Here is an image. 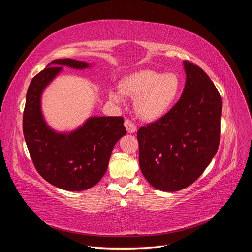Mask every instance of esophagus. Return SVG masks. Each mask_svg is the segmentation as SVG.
Masks as SVG:
<instances>
[{
    "mask_svg": "<svg viewBox=\"0 0 252 252\" xmlns=\"http://www.w3.org/2000/svg\"><path fill=\"white\" fill-rule=\"evenodd\" d=\"M124 125H125V127H126V130H127L129 133H133V132L136 131V126H135V124L133 123V122H132L131 120L126 119Z\"/></svg>",
    "mask_w": 252,
    "mask_h": 252,
    "instance_id": "esophagus-1",
    "label": "esophagus"
}]
</instances>
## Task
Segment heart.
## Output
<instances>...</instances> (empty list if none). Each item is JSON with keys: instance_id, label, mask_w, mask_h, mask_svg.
<instances>
[{"instance_id": "1", "label": "heart", "mask_w": 252, "mask_h": 252, "mask_svg": "<svg viewBox=\"0 0 252 252\" xmlns=\"http://www.w3.org/2000/svg\"><path fill=\"white\" fill-rule=\"evenodd\" d=\"M124 94L136 100V111L146 120H157L163 117L177 100L181 89V81L173 72L161 73L155 70H141L125 77L121 81ZM113 102L121 103L123 95L118 90L110 91Z\"/></svg>"}]
</instances>
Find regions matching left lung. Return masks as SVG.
Wrapping results in <instances>:
<instances>
[{
	"instance_id": "8db88e82",
	"label": "left lung",
	"mask_w": 252,
	"mask_h": 252,
	"mask_svg": "<svg viewBox=\"0 0 252 252\" xmlns=\"http://www.w3.org/2000/svg\"><path fill=\"white\" fill-rule=\"evenodd\" d=\"M180 100L156 122L138 130L140 167L151 186L178 191L194 183L217 154L222 97L201 67L185 61Z\"/></svg>"
}]
</instances>
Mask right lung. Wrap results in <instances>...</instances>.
I'll list each match as a JSON object with an SVG mask.
<instances>
[{
  "label": "right lung",
  "instance_id": "1",
  "mask_svg": "<svg viewBox=\"0 0 252 252\" xmlns=\"http://www.w3.org/2000/svg\"><path fill=\"white\" fill-rule=\"evenodd\" d=\"M88 67L72 59L55 60L32 80L23 112V133L36 171L53 186L81 191L94 186L107 170L113 146L126 133L123 117L90 118L78 130L60 134L45 124L41 113L43 89L61 66Z\"/></svg>",
  "mask_w": 252,
  "mask_h": 252
}]
</instances>
